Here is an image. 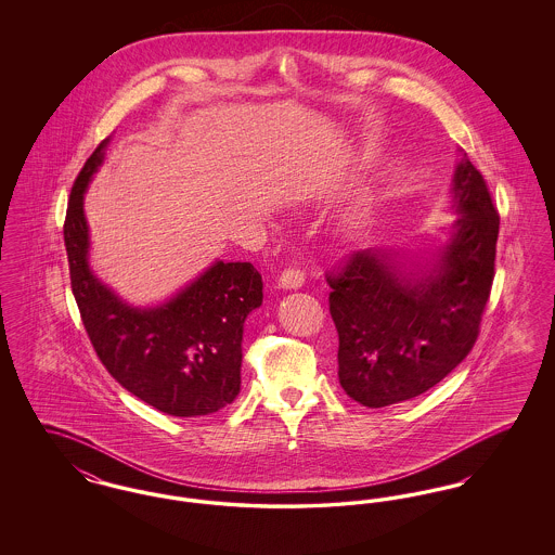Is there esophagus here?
Listing matches in <instances>:
<instances>
[{
    "label": "esophagus",
    "mask_w": 555,
    "mask_h": 555,
    "mask_svg": "<svg viewBox=\"0 0 555 555\" xmlns=\"http://www.w3.org/2000/svg\"><path fill=\"white\" fill-rule=\"evenodd\" d=\"M304 283H306V276H304V272H301L299 268H287V270L279 276V287H281V289H301Z\"/></svg>",
    "instance_id": "obj_1"
}]
</instances>
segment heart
Segmentation results:
<instances>
[{"label": "heart", "mask_w": 555, "mask_h": 555, "mask_svg": "<svg viewBox=\"0 0 555 555\" xmlns=\"http://www.w3.org/2000/svg\"><path fill=\"white\" fill-rule=\"evenodd\" d=\"M366 227H369V220H366V216L360 214V216H353L345 222L344 231L349 237H360L366 231Z\"/></svg>", "instance_id": "1"}]
</instances>
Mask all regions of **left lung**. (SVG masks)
<instances>
[{
	"label": "left lung",
	"instance_id": "8db88e82",
	"mask_svg": "<svg viewBox=\"0 0 555 555\" xmlns=\"http://www.w3.org/2000/svg\"><path fill=\"white\" fill-rule=\"evenodd\" d=\"M457 218L435 249L356 251L331 285L339 383L366 408L418 397L473 349L495 276L500 214L466 154L451 183Z\"/></svg>",
	"mask_w": 555,
	"mask_h": 555
}]
</instances>
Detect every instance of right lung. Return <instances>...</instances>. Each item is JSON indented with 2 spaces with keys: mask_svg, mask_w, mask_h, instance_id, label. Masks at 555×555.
Listing matches in <instances>:
<instances>
[{
  "mask_svg": "<svg viewBox=\"0 0 555 555\" xmlns=\"http://www.w3.org/2000/svg\"><path fill=\"white\" fill-rule=\"evenodd\" d=\"M109 137L85 162L68 199L64 243L85 331L107 372L159 412L214 414L241 391L243 324L262 306V276L249 262L216 260L158 306L139 308L104 285L89 264L85 193Z\"/></svg>",
  "mask_w": 555,
  "mask_h": 555,
  "instance_id": "right-lung-1",
  "label": "right lung"
}]
</instances>
